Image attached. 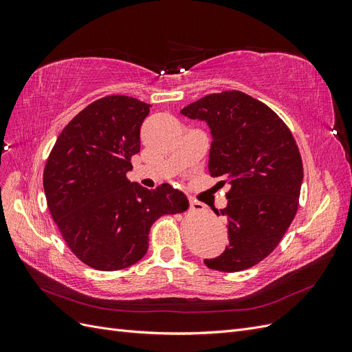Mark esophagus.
<instances>
[{"label": "esophagus", "instance_id": "1", "mask_svg": "<svg viewBox=\"0 0 352 352\" xmlns=\"http://www.w3.org/2000/svg\"><path fill=\"white\" fill-rule=\"evenodd\" d=\"M189 207H190V210L195 211V212H202V211H206L204 204H201V202L194 201V199H190V202H189Z\"/></svg>", "mask_w": 352, "mask_h": 352}]
</instances>
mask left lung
<instances>
[{
  "instance_id": "obj_1",
  "label": "left lung",
  "mask_w": 352,
  "mask_h": 352,
  "mask_svg": "<svg viewBox=\"0 0 352 352\" xmlns=\"http://www.w3.org/2000/svg\"><path fill=\"white\" fill-rule=\"evenodd\" d=\"M211 129L208 170L229 185V247L204 260L211 270L241 272L258 264L282 241L300 206L302 160L294 135L264 102L241 91L210 94L180 111Z\"/></svg>"
}]
</instances>
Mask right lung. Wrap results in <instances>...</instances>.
Segmentation results:
<instances>
[{"label":"right lung","instance_id":"obj_1","mask_svg":"<svg viewBox=\"0 0 352 352\" xmlns=\"http://www.w3.org/2000/svg\"><path fill=\"white\" fill-rule=\"evenodd\" d=\"M150 107L126 95L94 101L61 131L48 155V210L70 251L92 269L131 267L148 251L153 223L189 207L182 190H150L126 177Z\"/></svg>","mask_w":352,"mask_h":352}]
</instances>
